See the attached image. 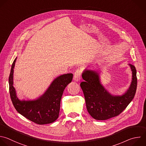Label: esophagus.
Segmentation results:
<instances>
[{
  "label": "esophagus",
  "mask_w": 146,
  "mask_h": 146,
  "mask_svg": "<svg viewBox=\"0 0 146 146\" xmlns=\"http://www.w3.org/2000/svg\"><path fill=\"white\" fill-rule=\"evenodd\" d=\"M81 73L80 70H77L74 74V80L75 81H78L81 78Z\"/></svg>",
  "instance_id": "esophagus-1"
}]
</instances>
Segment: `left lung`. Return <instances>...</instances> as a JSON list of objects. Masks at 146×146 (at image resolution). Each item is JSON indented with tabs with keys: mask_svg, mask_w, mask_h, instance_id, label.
<instances>
[{
	"mask_svg": "<svg viewBox=\"0 0 146 146\" xmlns=\"http://www.w3.org/2000/svg\"><path fill=\"white\" fill-rule=\"evenodd\" d=\"M129 65L132 73V81L128 89L121 96L110 94L101 84L99 73L86 69L82 73L84 81L80 86L88 112L94 119L104 120L118 116L134 98L137 88L136 70L134 65Z\"/></svg>",
	"mask_w": 146,
	"mask_h": 146,
	"instance_id": "1",
	"label": "left lung"
}]
</instances>
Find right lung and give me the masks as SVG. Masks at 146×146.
Here are the masks:
<instances>
[{
    "mask_svg": "<svg viewBox=\"0 0 146 146\" xmlns=\"http://www.w3.org/2000/svg\"><path fill=\"white\" fill-rule=\"evenodd\" d=\"M16 58L11 66L9 78L10 94L13 104L18 113L38 124H49L56 121L59 116L60 103L66 86L71 82L73 74L68 73L57 77L45 93L34 100H20L13 86V73Z\"/></svg>",
    "mask_w": 146,
    "mask_h": 146,
    "instance_id": "obj_1",
    "label": "right lung"
}]
</instances>
